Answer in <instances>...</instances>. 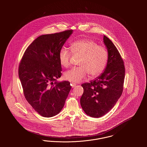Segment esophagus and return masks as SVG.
I'll list each match as a JSON object with an SVG mask.
<instances>
[{"mask_svg": "<svg viewBox=\"0 0 147 147\" xmlns=\"http://www.w3.org/2000/svg\"><path fill=\"white\" fill-rule=\"evenodd\" d=\"M76 85H77V84H76V83H71L70 84V85H71V86L72 88H74V87L76 86Z\"/></svg>", "mask_w": 147, "mask_h": 147, "instance_id": "obj_1", "label": "esophagus"}]
</instances>
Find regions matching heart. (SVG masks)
Masks as SVG:
<instances>
[{
    "label": "heart",
    "instance_id": "heart-1",
    "mask_svg": "<svg viewBox=\"0 0 147 147\" xmlns=\"http://www.w3.org/2000/svg\"><path fill=\"white\" fill-rule=\"evenodd\" d=\"M70 51L65 47H62L59 52L58 59L61 65L67 68L70 64L71 53L80 55L79 67H73L65 72V79L72 82H80L89 73L92 77L98 76L105 69L108 62V52L97 42L84 38L71 43ZM72 52L71 53V52Z\"/></svg>",
    "mask_w": 147,
    "mask_h": 147
}]
</instances>
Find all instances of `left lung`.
I'll return each instance as SVG.
<instances>
[{"label": "left lung", "mask_w": 147, "mask_h": 147, "mask_svg": "<svg viewBox=\"0 0 147 147\" xmlns=\"http://www.w3.org/2000/svg\"><path fill=\"white\" fill-rule=\"evenodd\" d=\"M104 43L109 56L105 70L90 83L82 85L81 106L87 115L94 118L102 117L113 107L122 95L125 79V65L119 51L105 35Z\"/></svg>", "instance_id": "1"}]
</instances>
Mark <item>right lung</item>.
Listing matches in <instances>:
<instances>
[{
  "instance_id": "right-lung-1",
  "label": "right lung",
  "mask_w": 147,
  "mask_h": 147,
  "mask_svg": "<svg viewBox=\"0 0 147 147\" xmlns=\"http://www.w3.org/2000/svg\"><path fill=\"white\" fill-rule=\"evenodd\" d=\"M72 33L70 30L38 37L26 49L19 64L25 98L43 117L61 112L71 89L70 82H59L57 79L62 75L59 51Z\"/></svg>"
}]
</instances>
